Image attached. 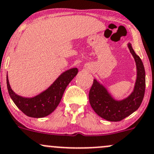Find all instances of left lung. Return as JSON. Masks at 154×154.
Segmentation results:
<instances>
[{"mask_svg": "<svg viewBox=\"0 0 154 154\" xmlns=\"http://www.w3.org/2000/svg\"><path fill=\"white\" fill-rule=\"evenodd\" d=\"M137 66V79L134 90L127 97L116 100L108 89L96 79L89 91L91 106L97 114L111 122H118L133 114L140 108L145 90V72L142 61L135 53L131 43L128 44Z\"/></svg>", "mask_w": 154, "mask_h": 154, "instance_id": "obj_1", "label": "left lung"}]
</instances>
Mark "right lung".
<instances>
[{
    "instance_id": "right-lung-1",
    "label": "right lung",
    "mask_w": 154,
    "mask_h": 154,
    "mask_svg": "<svg viewBox=\"0 0 154 154\" xmlns=\"http://www.w3.org/2000/svg\"><path fill=\"white\" fill-rule=\"evenodd\" d=\"M77 73L78 69L77 68H73L63 72L47 89L33 97H23L14 93L9 85L7 74V89L12 101L23 114L30 117H45L56 109L66 87Z\"/></svg>"
}]
</instances>
